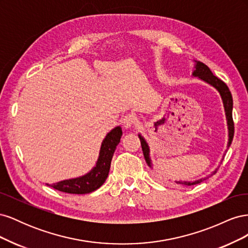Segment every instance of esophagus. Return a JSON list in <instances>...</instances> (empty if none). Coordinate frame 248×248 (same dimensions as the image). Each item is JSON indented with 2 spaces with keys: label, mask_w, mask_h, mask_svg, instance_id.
Returning a JSON list of instances; mask_svg holds the SVG:
<instances>
[{
  "label": "esophagus",
  "mask_w": 248,
  "mask_h": 248,
  "mask_svg": "<svg viewBox=\"0 0 248 248\" xmlns=\"http://www.w3.org/2000/svg\"><path fill=\"white\" fill-rule=\"evenodd\" d=\"M134 123H136V117L133 115L128 114L123 118V125L125 128H130V127L134 125Z\"/></svg>",
  "instance_id": "esophagus-1"
}]
</instances>
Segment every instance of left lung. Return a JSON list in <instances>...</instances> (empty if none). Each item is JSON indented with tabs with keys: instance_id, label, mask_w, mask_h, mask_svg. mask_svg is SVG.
Here are the masks:
<instances>
[{
	"instance_id": "obj_1",
	"label": "left lung",
	"mask_w": 248,
	"mask_h": 248,
	"mask_svg": "<svg viewBox=\"0 0 248 248\" xmlns=\"http://www.w3.org/2000/svg\"><path fill=\"white\" fill-rule=\"evenodd\" d=\"M193 61H194V67H193V70H192V77L198 78L199 79L207 82L208 85L212 86L220 95V98H221L222 104H223L224 112H226V118H227V125H228V132H229V136H228L229 140H228L227 148L229 149L231 144H232V138H234V122H232V94L230 92L228 86L224 84V82L221 79H219L218 78H216L214 74L212 73V71L210 70V68L207 65H205L204 63H202L200 61H196V60H193ZM139 138L140 140L142 153H144V157H145V160L148 164V167L153 169V163H152L151 158H150V147L148 145V142L140 133H139ZM216 170H217V169L212 171V175L215 174ZM207 178L208 177L201 178V179H198V180H194V181H182V180H179V181H175V183L183 185V186H191V185L199 184V183L202 182Z\"/></svg>"
}]
</instances>
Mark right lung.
Wrapping results in <instances>:
<instances>
[{"instance_id": "right-lung-1", "label": "right lung", "mask_w": 248, "mask_h": 248, "mask_svg": "<svg viewBox=\"0 0 248 248\" xmlns=\"http://www.w3.org/2000/svg\"><path fill=\"white\" fill-rule=\"evenodd\" d=\"M121 137V126L115 127L114 129H111L107 134L101 142L99 156L95 167L87 172L86 175L73 179L63 180V181L47 185L57 190L73 194H85L98 189L106 182L108 176L112 155H114L116 147L120 142Z\"/></svg>"}]
</instances>
